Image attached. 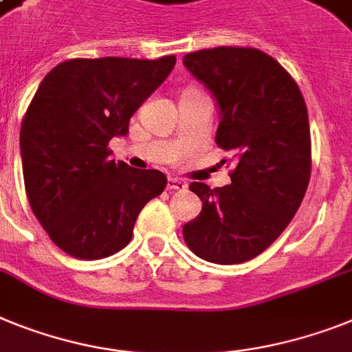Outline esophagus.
<instances>
[{"instance_id":"esophagus-1","label":"esophagus","mask_w":352,"mask_h":352,"mask_svg":"<svg viewBox=\"0 0 352 352\" xmlns=\"http://www.w3.org/2000/svg\"><path fill=\"white\" fill-rule=\"evenodd\" d=\"M166 188H168V191H184L186 188H188V184H186L184 181H181V179L170 177V179H168Z\"/></svg>"}]
</instances>
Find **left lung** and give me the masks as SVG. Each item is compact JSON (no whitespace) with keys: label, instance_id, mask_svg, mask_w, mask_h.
<instances>
[{"label":"left lung","instance_id":"left-lung-1","mask_svg":"<svg viewBox=\"0 0 352 352\" xmlns=\"http://www.w3.org/2000/svg\"><path fill=\"white\" fill-rule=\"evenodd\" d=\"M184 66L218 100L217 144L234 161L231 184L211 190L191 182L202 211L182 227L184 241L209 263L249 261L281 236L308 190L306 102L294 76L258 48L199 50Z\"/></svg>","mask_w":352,"mask_h":352}]
</instances>
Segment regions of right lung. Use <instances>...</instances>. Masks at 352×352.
<instances>
[{
	"label": "right lung",
	"mask_w": 352,
	"mask_h": 352,
	"mask_svg": "<svg viewBox=\"0 0 352 352\" xmlns=\"http://www.w3.org/2000/svg\"><path fill=\"white\" fill-rule=\"evenodd\" d=\"M175 55L69 58L41 82L21 123L25 190L35 218L58 249L102 259L132 240L141 209L168 184L109 155L131 116L164 82Z\"/></svg>",
	"instance_id": "right-lung-1"
}]
</instances>
